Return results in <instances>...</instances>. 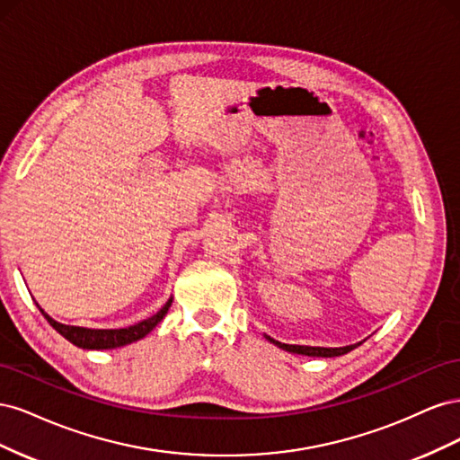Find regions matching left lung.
Segmentation results:
<instances>
[{
    "mask_svg": "<svg viewBox=\"0 0 460 460\" xmlns=\"http://www.w3.org/2000/svg\"><path fill=\"white\" fill-rule=\"evenodd\" d=\"M270 343H274L280 349L288 351V353H296V355H307V357H340L353 351L355 347H358L363 341H358L355 345H345V347H311V345H289V343H282L276 341L270 336H264Z\"/></svg>",
    "mask_w": 460,
    "mask_h": 460,
    "instance_id": "left-lung-1",
    "label": "left lung"
}]
</instances>
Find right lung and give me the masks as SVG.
Instances as JSON below:
<instances>
[{
    "label": "right lung",
    "mask_w": 460,
    "mask_h": 460,
    "mask_svg": "<svg viewBox=\"0 0 460 460\" xmlns=\"http://www.w3.org/2000/svg\"><path fill=\"white\" fill-rule=\"evenodd\" d=\"M171 303H172V297L163 305V309L157 314H153V316L142 320V323L132 324L128 328H115V330H92V328L63 324V323H58V320H53L44 309L40 307L38 303H36V307L40 309V313L46 316L48 323L55 330H58L65 340H68L73 345L80 347V349L102 351V349H117V347H124V345H128V343H134L137 340L146 338L147 333L161 323V320L164 318V314L169 313Z\"/></svg>",
    "instance_id": "add662e5"
}]
</instances>
